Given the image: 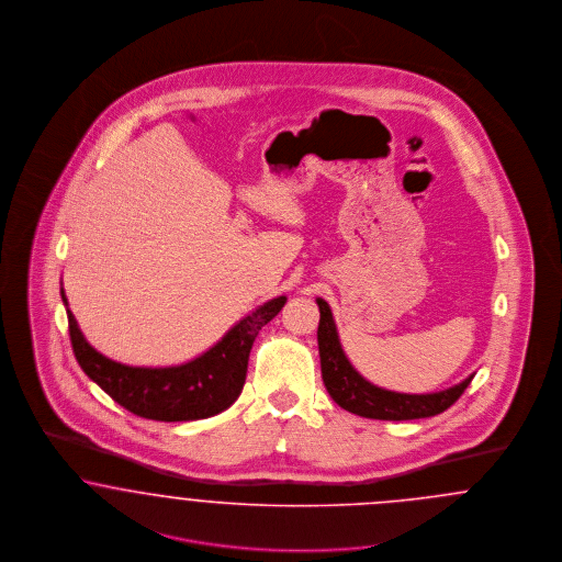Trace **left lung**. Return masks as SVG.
Instances as JSON below:
<instances>
[{
    "label": "left lung",
    "mask_w": 562,
    "mask_h": 562,
    "mask_svg": "<svg viewBox=\"0 0 562 562\" xmlns=\"http://www.w3.org/2000/svg\"><path fill=\"white\" fill-rule=\"evenodd\" d=\"M321 307L318 324V349H321L322 381L341 408L367 419L383 422H406V419H424L447 411L457 398L465 392L474 374L463 379L449 390L434 394H401L376 387L358 373L341 348L337 326L333 321V312L324 299H316Z\"/></svg>",
    "instance_id": "obj_1"
}]
</instances>
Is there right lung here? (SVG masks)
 I'll use <instances>...</instances> for the list:
<instances>
[{
    "label": "right lung",
    "mask_w": 562,
    "mask_h": 562,
    "mask_svg": "<svg viewBox=\"0 0 562 562\" xmlns=\"http://www.w3.org/2000/svg\"><path fill=\"white\" fill-rule=\"evenodd\" d=\"M67 305L65 291L60 289ZM286 296H276L241 318L225 337L202 356L179 367H128L92 348L81 335L67 305L69 337L81 371L103 392L134 415L154 422H195L218 415L238 401L255 337L284 307Z\"/></svg>",
    "instance_id": "add662e5"
}]
</instances>
